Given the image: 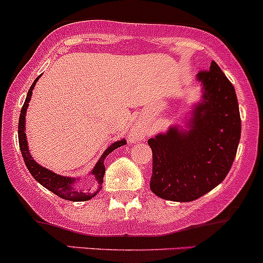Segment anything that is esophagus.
<instances>
[{"instance_id": "1", "label": "esophagus", "mask_w": 263, "mask_h": 263, "mask_svg": "<svg viewBox=\"0 0 263 263\" xmlns=\"http://www.w3.org/2000/svg\"><path fill=\"white\" fill-rule=\"evenodd\" d=\"M140 135H141V129H140V128H135L134 132H132V136H134L135 139H137Z\"/></svg>"}]
</instances>
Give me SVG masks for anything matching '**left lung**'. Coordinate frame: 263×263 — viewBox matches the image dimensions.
I'll list each match as a JSON object with an SVG mask.
<instances>
[{"mask_svg":"<svg viewBox=\"0 0 263 263\" xmlns=\"http://www.w3.org/2000/svg\"><path fill=\"white\" fill-rule=\"evenodd\" d=\"M197 80L202 102L195 105L188 131L173 126L147 141L150 188L164 200L190 202L206 195L224 181L237 155L242 124L234 86L215 61Z\"/></svg>","mask_w":263,"mask_h":263,"instance_id":"1","label":"left lung"}]
</instances>
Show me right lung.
<instances>
[{
	"label": "right lung",
	"instance_id": "1",
	"mask_svg": "<svg viewBox=\"0 0 263 263\" xmlns=\"http://www.w3.org/2000/svg\"><path fill=\"white\" fill-rule=\"evenodd\" d=\"M41 76L34 80L33 84H31L30 89H29L28 95H26V99L24 102L23 108H21L20 117H18V145H20V151L23 154L24 161H25V165L28 168V171L30 172L31 176L34 177L36 182L41 183L43 187H46L47 190H49L50 192H53L54 195H57L58 197L63 198V200L68 201H75V202H79V201H87L91 200L92 197L97 196L98 192H100L103 184V178H104L105 173V166H104V159L112 153L116 148L123 146L126 144V140H119V141H116L115 144L110 145L107 150L103 153V155L100 156V159L98 160V163L95 164V166L92 168L91 174L94 176L95 182H97V188L92 192H84V191H79L73 187V183L78 182L79 179L71 178V177H63L60 176L57 173H53L49 169L44 168V166L39 165L35 160L33 159V156L29 153L28 147V141H26V135H25V115L26 109H28L29 102H30L31 94H33V89L35 86L36 81Z\"/></svg>",
	"mask_w": 263,
	"mask_h": 263
}]
</instances>
